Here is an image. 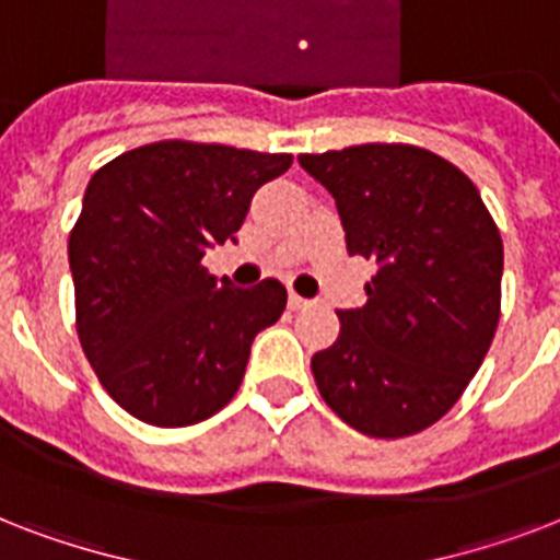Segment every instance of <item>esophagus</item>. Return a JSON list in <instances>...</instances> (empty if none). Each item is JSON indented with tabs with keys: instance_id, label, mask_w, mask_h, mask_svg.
I'll use <instances>...</instances> for the list:
<instances>
[{
	"instance_id": "obj_1",
	"label": "esophagus",
	"mask_w": 560,
	"mask_h": 560,
	"mask_svg": "<svg viewBox=\"0 0 560 560\" xmlns=\"http://www.w3.org/2000/svg\"><path fill=\"white\" fill-rule=\"evenodd\" d=\"M288 302H290V307H293V311H302V307L311 305V302H307L305 296H299V293H290Z\"/></svg>"
}]
</instances>
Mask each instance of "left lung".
Here are the masks:
<instances>
[{"instance_id":"8db88e82","label":"left lung","mask_w":560,"mask_h":560,"mask_svg":"<svg viewBox=\"0 0 560 560\" xmlns=\"http://www.w3.org/2000/svg\"><path fill=\"white\" fill-rule=\"evenodd\" d=\"M337 200L346 246L377 264L366 305L311 372L325 404L374 439L416 435L447 416L500 323L503 237L477 186L416 144L302 153Z\"/></svg>"}]
</instances>
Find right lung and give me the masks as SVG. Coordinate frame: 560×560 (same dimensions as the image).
<instances>
[{"mask_svg":"<svg viewBox=\"0 0 560 560\" xmlns=\"http://www.w3.org/2000/svg\"><path fill=\"white\" fill-rule=\"evenodd\" d=\"M290 165V153L168 139L92 174L69 232L74 328L101 386L144 424L220 412L255 334L288 305L276 279L241 290L200 261L235 237L253 194Z\"/></svg>","mask_w":560,"mask_h":560,"instance_id":"right-lung-1","label":"right lung"}]
</instances>
